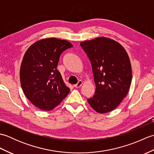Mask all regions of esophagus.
Listing matches in <instances>:
<instances>
[{
  "label": "esophagus",
  "mask_w": 154,
  "mask_h": 154,
  "mask_svg": "<svg viewBox=\"0 0 154 154\" xmlns=\"http://www.w3.org/2000/svg\"><path fill=\"white\" fill-rule=\"evenodd\" d=\"M82 84H83V81H81V80H79V81H78V83H77V84L74 85L73 86H74L75 88H79V87H80L81 85H82Z\"/></svg>",
  "instance_id": "1"
}]
</instances>
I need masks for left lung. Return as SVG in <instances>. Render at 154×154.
I'll return each mask as SVG.
<instances>
[{
	"label": "left lung",
	"mask_w": 154,
	"mask_h": 154,
	"mask_svg": "<svg viewBox=\"0 0 154 154\" xmlns=\"http://www.w3.org/2000/svg\"><path fill=\"white\" fill-rule=\"evenodd\" d=\"M92 65L95 93L88 99L96 112L103 114L115 109L126 96L132 82V68L125 49L105 37L80 43Z\"/></svg>",
	"instance_id": "left-lung-1"
}]
</instances>
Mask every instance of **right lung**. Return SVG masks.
<instances>
[{
    "label": "right lung",
    "mask_w": 154,
    "mask_h": 154,
    "mask_svg": "<svg viewBox=\"0 0 154 154\" xmlns=\"http://www.w3.org/2000/svg\"><path fill=\"white\" fill-rule=\"evenodd\" d=\"M72 47L67 40L49 38L35 42L26 51L20 70L21 87L38 109H54L69 93L57 67L62 52Z\"/></svg>",
    "instance_id": "right-lung-1"
}]
</instances>
